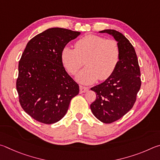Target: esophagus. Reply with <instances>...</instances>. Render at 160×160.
<instances>
[{
	"mask_svg": "<svg viewBox=\"0 0 160 160\" xmlns=\"http://www.w3.org/2000/svg\"><path fill=\"white\" fill-rule=\"evenodd\" d=\"M79 88H80V93H85V92H86V91H87L88 90V87H86V86H80Z\"/></svg>",
	"mask_w": 160,
	"mask_h": 160,
	"instance_id": "esophagus-1",
	"label": "esophagus"
}]
</instances>
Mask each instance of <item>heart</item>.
<instances>
[{
    "label": "heart",
    "instance_id": "1",
    "mask_svg": "<svg viewBox=\"0 0 160 160\" xmlns=\"http://www.w3.org/2000/svg\"><path fill=\"white\" fill-rule=\"evenodd\" d=\"M120 48L117 41L102 36L88 34L76 42L74 49L63 48L61 58L67 72L77 76L78 82L89 84L97 79L105 81L114 74L120 60Z\"/></svg>",
    "mask_w": 160,
    "mask_h": 160
}]
</instances>
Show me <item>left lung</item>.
Listing matches in <instances>:
<instances>
[{
    "mask_svg": "<svg viewBox=\"0 0 160 160\" xmlns=\"http://www.w3.org/2000/svg\"><path fill=\"white\" fill-rule=\"evenodd\" d=\"M118 42L120 60L114 74L104 82L91 90L96 93V99L91 105L94 116L100 122L110 124L125 115L136 100L141 86V71L133 46L122 33L105 29Z\"/></svg>",
    "mask_w": 160,
    "mask_h": 160,
    "instance_id": "left-lung-1",
    "label": "left lung"
}]
</instances>
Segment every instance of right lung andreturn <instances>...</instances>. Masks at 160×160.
Returning <instances> with one entry per match:
<instances>
[{"label": "right lung", "instance_id": "right-lung-1", "mask_svg": "<svg viewBox=\"0 0 160 160\" xmlns=\"http://www.w3.org/2000/svg\"><path fill=\"white\" fill-rule=\"evenodd\" d=\"M80 32L50 28L28 42L18 66L16 88L22 108L36 121L50 124L62 118L79 86L63 67L61 52Z\"/></svg>", "mask_w": 160, "mask_h": 160}]
</instances>
